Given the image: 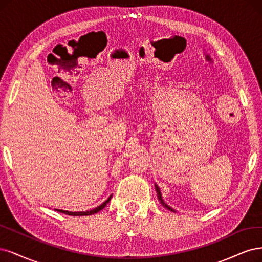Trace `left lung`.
Returning <instances> with one entry per match:
<instances>
[{
  "mask_svg": "<svg viewBox=\"0 0 262 262\" xmlns=\"http://www.w3.org/2000/svg\"><path fill=\"white\" fill-rule=\"evenodd\" d=\"M155 188H156V191H157V196H158V200L160 201V204H161L165 209H167V210H170V211H172V212H176V210H174L173 208H171L170 206L168 205H166V202L163 200V198H162V193H161V190H160V188H159V186L157 184H155Z\"/></svg>",
  "mask_w": 262,
  "mask_h": 262,
  "instance_id": "obj_1",
  "label": "left lung"
}]
</instances>
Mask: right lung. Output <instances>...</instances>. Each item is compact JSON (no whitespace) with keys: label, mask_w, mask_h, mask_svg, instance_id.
Segmentation results:
<instances>
[{"label":"right lung","mask_w":262,"mask_h":262,"mask_svg":"<svg viewBox=\"0 0 262 262\" xmlns=\"http://www.w3.org/2000/svg\"><path fill=\"white\" fill-rule=\"evenodd\" d=\"M111 198H112V195L110 196L103 204H101L100 206H98L97 208H95V209H92V210H90V211H79V212H72V211H67V210H61V209H55V211H57V212H61V213H65V214H67V215H73V216H83V215H91V214H95V213H97V212H99L100 210H102L107 204H108V201L111 200Z\"/></svg>","instance_id":"right-lung-1"}]
</instances>
